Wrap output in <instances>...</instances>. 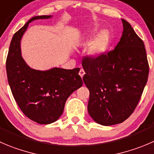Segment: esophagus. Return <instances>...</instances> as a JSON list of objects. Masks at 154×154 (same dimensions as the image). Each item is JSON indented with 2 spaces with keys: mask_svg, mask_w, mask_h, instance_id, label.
<instances>
[{
  "mask_svg": "<svg viewBox=\"0 0 154 154\" xmlns=\"http://www.w3.org/2000/svg\"><path fill=\"white\" fill-rule=\"evenodd\" d=\"M84 74H85V71H84V70L80 69V72H79V75H80V77H82V78H83V75H84Z\"/></svg>",
  "mask_w": 154,
  "mask_h": 154,
  "instance_id": "esophagus-1",
  "label": "esophagus"
}]
</instances>
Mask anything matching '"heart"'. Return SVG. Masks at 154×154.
I'll use <instances>...</instances> for the list:
<instances>
[{"label": "heart", "instance_id": "obj_1", "mask_svg": "<svg viewBox=\"0 0 154 154\" xmlns=\"http://www.w3.org/2000/svg\"><path fill=\"white\" fill-rule=\"evenodd\" d=\"M91 40L88 37L85 41V44H89ZM109 44V34L104 31L100 33L89 45V53L93 58H100L106 53Z\"/></svg>", "mask_w": 154, "mask_h": 154}]
</instances>
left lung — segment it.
Listing matches in <instances>:
<instances>
[{
    "label": "left lung",
    "mask_w": 154,
    "mask_h": 154,
    "mask_svg": "<svg viewBox=\"0 0 154 154\" xmlns=\"http://www.w3.org/2000/svg\"><path fill=\"white\" fill-rule=\"evenodd\" d=\"M123 32L113 50L101 57H83V77L89 90L88 112L103 126L118 124L129 118L138 105L149 74L142 40L130 24L122 19Z\"/></svg>",
    "instance_id": "8db88e82"
}]
</instances>
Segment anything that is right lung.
<instances>
[{"instance_id":"obj_1","label":"right lung","mask_w":154,"mask_h":154,"mask_svg":"<svg viewBox=\"0 0 154 154\" xmlns=\"http://www.w3.org/2000/svg\"><path fill=\"white\" fill-rule=\"evenodd\" d=\"M50 17L34 16L16 31L6 61L7 80L15 101L27 117L39 124L56 121L63 113L67 98L83 85L79 68L36 71L30 68L21 56L20 41L28 24Z\"/></svg>"}]
</instances>
